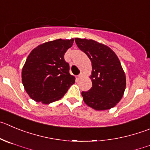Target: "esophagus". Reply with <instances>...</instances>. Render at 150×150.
<instances>
[{
  "label": "esophagus",
  "instance_id": "obj_1",
  "mask_svg": "<svg viewBox=\"0 0 150 150\" xmlns=\"http://www.w3.org/2000/svg\"><path fill=\"white\" fill-rule=\"evenodd\" d=\"M81 77H82V73H80L79 75H78V76H77V79H78V80H79L80 78H81Z\"/></svg>",
  "mask_w": 150,
  "mask_h": 150
}]
</instances>
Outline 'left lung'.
<instances>
[{"instance_id":"8db88e82","label":"left lung","mask_w":150,"mask_h":150,"mask_svg":"<svg viewBox=\"0 0 150 150\" xmlns=\"http://www.w3.org/2000/svg\"><path fill=\"white\" fill-rule=\"evenodd\" d=\"M75 40L92 63V86L81 92L83 101L96 110L112 108L122 98L126 88L125 73L117 56L110 47L96 40Z\"/></svg>"}]
</instances>
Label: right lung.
<instances>
[{
	"instance_id": "1",
	"label": "right lung",
	"mask_w": 150,
	"mask_h": 150,
	"mask_svg": "<svg viewBox=\"0 0 150 150\" xmlns=\"http://www.w3.org/2000/svg\"><path fill=\"white\" fill-rule=\"evenodd\" d=\"M74 39L52 40L38 46L26 58L22 69V82L29 97L48 103L61 99L75 81L69 74L64 54Z\"/></svg>"
}]
</instances>
